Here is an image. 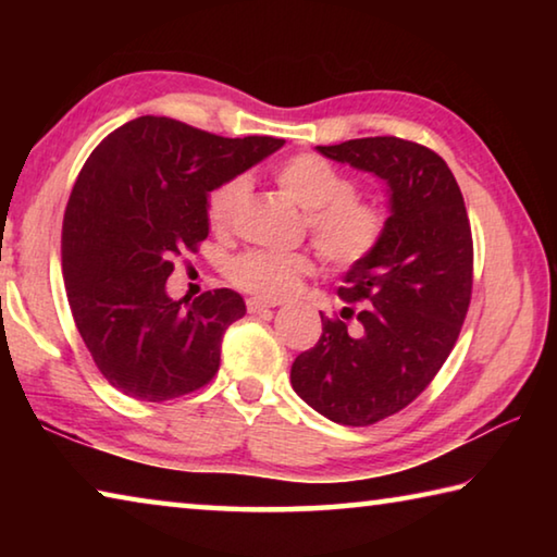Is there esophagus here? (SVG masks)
Instances as JSON below:
<instances>
[{"label":"esophagus","mask_w":557,"mask_h":557,"mask_svg":"<svg viewBox=\"0 0 557 557\" xmlns=\"http://www.w3.org/2000/svg\"><path fill=\"white\" fill-rule=\"evenodd\" d=\"M245 307H248L250 314H260V312H268V309L275 307V301H265V299L250 297L248 301H245Z\"/></svg>","instance_id":"esophagus-1"}]
</instances>
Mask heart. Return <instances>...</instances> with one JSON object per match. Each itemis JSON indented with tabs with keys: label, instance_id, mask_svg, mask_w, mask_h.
<instances>
[{
	"label": "heart",
	"instance_id": "obj_1",
	"mask_svg": "<svg viewBox=\"0 0 557 557\" xmlns=\"http://www.w3.org/2000/svg\"><path fill=\"white\" fill-rule=\"evenodd\" d=\"M275 182L305 209V231L329 265L354 270L375 256L388 233V211L371 196L354 191V182L329 159L299 152L275 166ZM248 194V178L231 176L206 196V221L213 233H228ZM314 272L307 250H245L225 268L233 287L277 301L297 292Z\"/></svg>",
	"mask_w": 557,
	"mask_h": 557
}]
</instances>
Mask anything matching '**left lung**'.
<instances>
[{
    "label": "left lung",
    "mask_w": 557,
    "mask_h": 557,
    "mask_svg": "<svg viewBox=\"0 0 557 557\" xmlns=\"http://www.w3.org/2000/svg\"><path fill=\"white\" fill-rule=\"evenodd\" d=\"M391 186L388 233L371 260L346 272L342 317L292 363V388L324 418L375 425L418 398L455 348L474 282L465 199L445 159L400 137L319 147ZM357 317L356 333L347 319Z\"/></svg>",
    "instance_id": "1"
}]
</instances>
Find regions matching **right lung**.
I'll return each instance as SVG.
<instances>
[{
	"label": "right lung",
	"instance_id": "1",
	"mask_svg": "<svg viewBox=\"0 0 557 557\" xmlns=\"http://www.w3.org/2000/svg\"><path fill=\"white\" fill-rule=\"evenodd\" d=\"M285 145L221 137L145 115L92 149L63 213L65 292L83 344L110 385L164 403L203 388L221 366V338L245 301L233 289L169 299L182 252L209 235L206 196Z\"/></svg>",
	"mask_w": 557,
	"mask_h": 557
}]
</instances>
